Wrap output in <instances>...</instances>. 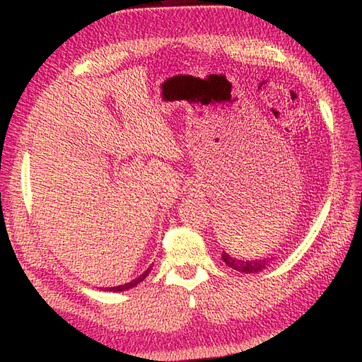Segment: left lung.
<instances>
[{
  "instance_id": "8db88e82",
  "label": "left lung",
  "mask_w": 362,
  "mask_h": 362,
  "mask_svg": "<svg viewBox=\"0 0 362 362\" xmlns=\"http://www.w3.org/2000/svg\"><path fill=\"white\" fill-rule=\"evenodd\" d=\"M222 259L230 268L238 269V272H243V273L262 272V269H265L269 263L268 259H265V260H240V259H236V257H233L226 252L222 254Z\"/></svg>"
}]
</instances>
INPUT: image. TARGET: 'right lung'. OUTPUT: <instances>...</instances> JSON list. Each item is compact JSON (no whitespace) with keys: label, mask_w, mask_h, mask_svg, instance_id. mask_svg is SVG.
Masks as SVG:
<instances>
[{"label":"right lung","mask_w":362,"mask_h":362,"mask_svg":"<svg viewBox=\"0 0 362 362\" xmlns=\"http://www.w3.org/2000/svg\"><path fill=\"white\" fill-rule=\"evenodd\" d=\"M150 269H151V267L146 269L145 273H142L140 274L139 278H136L134 281H131V283H127V284H121V286H115V287H105V291H110V292H121V291H127V289H132V287H136L140 281H144L146 276H148V273H150Z\"/></svg>","instance_id":"obj_1"}]
</instances>
